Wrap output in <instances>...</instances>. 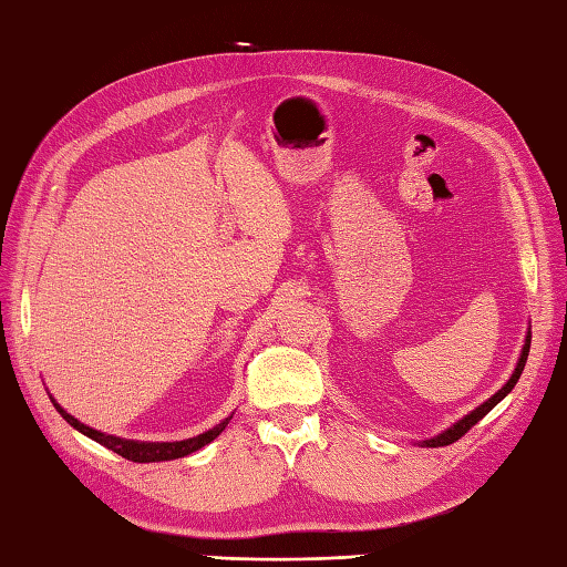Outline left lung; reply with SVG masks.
I'll list each match as a JSON object with an SVG mask.
<instances>
[{
  "mask_svg": "<svg viewBox=\"0 0 567 567\" xmlns=\"http://www.w3.org/2000/svg\"><path fill=\"white\" fill-rule=\"evenodd\" d=\"M528 350H530V332L526 334V344H524V352H522V360H518V364H516V369H514V374H512V379L506 381V384L496 391V394L489 399V401H484L480 409H475L472 411L470 415H465V419L462 421H457L453 429H447L445 433H441V435H435V437H431V441H425L423 445L425 447H441V445H450V443H455V441H460L462 435H465L472 425H477L484 415H487L496 403H499L506 394H509V391L516 386V381H518V377H522V372H524V367H526V360H528Z\"/></svg>",
  "mask_w": 567,
  "mask_h": 567,
  "instance_id": "left-lung-1",
  "label": "left lung"
}]
</instances>
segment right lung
Wrapping results in <instances>:
<instances>
[{
  "label": "right lung",
  "mask_w": 567,
  "mask_h": 567,
  "mask_svg": "<svg viewBox=\"0 0 567 567\" xmlns=\"http://www.w3.org/2000/svg\"><path fill=\"white\" fill-rule=\"evenodd\" d=\"M53 406H55L58 413L63 415L68 423L73 425L75 431L92 437V441H97L100 445L114 450V453L126 457V460H132V462H161V460H176V457H183V455H190V453H195V450H200L203 445L215 441V437L225 431V425L229 423V419H233V415H229V419H225L223 423H217L215 429L205 431V433L195 435V437H188V441H178V443H136V441H124V437H114V435H105V433H100V431H92L90 425L80 423L78 419H73L71 413H65L61 406H58L55 401H53Z\"/></svg>",
  "instance_id": "obj_1"
}]
</instances>
